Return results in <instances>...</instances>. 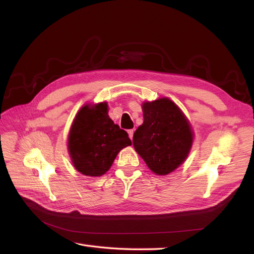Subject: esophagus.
<instances>
[{
	"label": "esophagus",
	"mask_w": 254,
	"mask_h": 254,
	"mask_svg": "<svg viewBox=\"0 0 254 254\" xmlns=\"http://www.w3.org/2000/svg\"><path fill=\"white\" fill-rule=\"evenodd\" d=\"M128 135H129V137H130V140H132V137H133V132H134V130L133 129H130V130H128Z\"/></svg>",
	"instance_id": "34e87169"
}]
</instances>
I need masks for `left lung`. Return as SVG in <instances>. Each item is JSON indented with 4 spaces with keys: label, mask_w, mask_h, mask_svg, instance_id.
Instances as JSON below:
<instances>
[{
    "label": "left lung",
    "mask_w": 254,
    "mask_h": 254,
    "mask_svg": "<svg viewBox=\"0 0 254 254\" xmlns=\"http://www.w3.org/2000/svg\"><path fill=\"white\" fill-rule=\"evenodd\" d=\"M142 109L144 122L133 134V147L152 173L171 174L188 158L193 129L179 107L167 97L144 102Z\"/></svg>",
    "instance_id": "left-lung-1"
}]
</instances>
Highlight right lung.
<instances>
[{
	"instance_id": "1",
	"label": "right lung",
	"mask_w": 254,
	"mask_h": 254,
	"mask_svg": "<svg viewBox=\"0 0 254 254\" xmlns=\"http://www.w3.org/2000/svg\"><path fill=\"white\" fill-rule=\"evenodd\" d=\"M129 145L128 133L109 118L106 102L82 106L67 136V151L74 167L88 177L106 174L118 153Z\"/></svg>"
}]
</instances>
